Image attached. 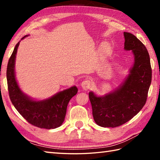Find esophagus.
Here are the masks:
<instances>
[{
  "instance_id": "1",
  "label": "esophagus",
  "mask_w": 160,
  "mask_h": 160,
  "mask_svg": "<svg viewBox=\"0 0 160 160\" xmlns=\"http://www.w3.org/2000/svg\"><path fill=\"white\" fill-rule=\"evenodd\" d=\"M81 87H82V89L85 91H88L89 89H90V88L91 87V81L89 80H84L83 82L81 83Z\"/></svg>"
}]
</instances>
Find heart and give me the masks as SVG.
Here are the masks:
<instances>
[{"label":"heart","instance_id":"1","mask_svg":"<svg viewBox=\"0 0 160 160\" xmlns=\"http://www.w3.org/2000/svg\"><path fill=\"white\" fill-rule=\"evenodd\" d=\"M107 49H108L107 45H103L101 47V52L102 53H104L105 52H107Z\"/></svg>","mask_w":160,"mask_h":160}]
</instances>
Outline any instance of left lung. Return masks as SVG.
Segmentation results:
<instances>
[{"label": "left lung", "instance_id": "1", "mask_svg": "<svg viewBox=\"0 0 160 160\" xmlns=\"http://www.w3.org/2000/svg\"><path fill=\"white\" fill-rule=\"evenodd\" d=\"M124 49L131 50L135 62L130 74L117 90L104 97L89 93L96 124L102 127H117L140 111L147 100L152 78L150 57L144 45L133 34L124 32Z\"/></svg>", "mask_w": 160, "mask_h": 160}]
</instances>
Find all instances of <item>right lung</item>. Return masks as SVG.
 <instances>
[{"label": "right lung", "instance_id": "right-lung-1", "mask_svg": "<svg viewBox=\"0 0 160 160\" xmlns=\"http://www.w3.org/2000/svg\"><path fill=\"white\" fill-rule=\"evenodd\" d=\"M19 43L16 45L7 67L10 100L18 113L32 125L47 129L58 127L64 120L68 103L78 93L77 87H72L61 91L46 100L34 101L29 99L20 91L15 78V58Z\"/></svg>", "mask_w": 160, "mask_h": 160}]
</instances>
